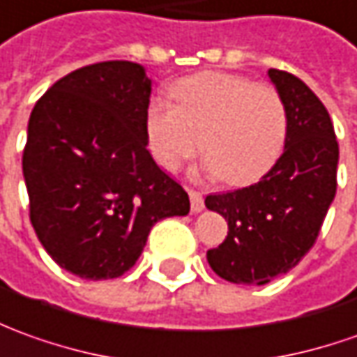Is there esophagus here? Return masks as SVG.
<instances>
[{
    "instance_id": "34e87169",
    "label": "esophagus",
    "mask_w": 357,
    "mask_h": 357,
    "mask_svg": "<svg viewBox=\"0 0 357 357\" xmlns=\"http://www.w3.org/2000/svg\"><path fill=\"white\" fill-rule=\"evenodd\" d=\"M188 193H189V201H191V211H193V213L203 211V207H205L203 195L199 193L197 189H188Z\"/></svg>"
}]
</instances>
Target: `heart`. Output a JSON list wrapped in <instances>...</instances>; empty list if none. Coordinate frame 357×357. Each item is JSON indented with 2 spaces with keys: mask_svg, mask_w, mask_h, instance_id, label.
Segmentation results:
<instances>
[{
  "mask_svg": "<svg viewBox=\"0 0 357 357\" xmlns=\"http://www.w3.org/2000/svg\"><path fill=\"white\" fill-rule=\"evenodd\" d=\"M174 105L152 99L146 107L148 150L168 172L203 148V169L229 185H248L280 160L289 115L280 89L268 82L205 70L169 86Z\"/></svg>",
  "mask_w": 357,
  "mask_h": 357,
  "instance_id": "b5f03b06",
  "label": "heart"
}]
</instances>
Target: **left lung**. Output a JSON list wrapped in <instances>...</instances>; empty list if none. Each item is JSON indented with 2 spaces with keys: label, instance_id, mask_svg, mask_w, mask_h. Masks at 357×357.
Here are the masks:
<instances>
[{
  "label": "left lung",
  "instance_id": "8db88e82",
  "mask_svg": "<svg viewBox=\"0 0 357 357\" xmlns=\"http://www.w3.org/2000/svg\"><path fill=\"white\" fill-rule=\"evenodd\" d=\"M268 76L289 115L283 154L258 183L205 197L207 209L229 222L225 242L207 252L209 266L244 285H266L295 268L317 242L336 195L338 140L328 111L297 76L275 68Z\"/></svg>",
  "mask_w": 357,
  "mask_h": 357
}]
</instances>
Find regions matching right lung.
<instances>
[{"mask_svg": "<svg viewBox=\"0 0 357 357\" xmlns=\"http://www.w3.org/2000/svg\"><path fill=\"white\" fill-rule=\"evenodd\" d=\"M150 79L128 60L60 77L36 101L23 150L29 217L60 268L82 280L128 271L150 229L189 197L146 150Z\"/></svg>", "mask_w": 357, "mask_h": 357, "instance_id": "add662e5", "label": "right lung"}]
</instances>
